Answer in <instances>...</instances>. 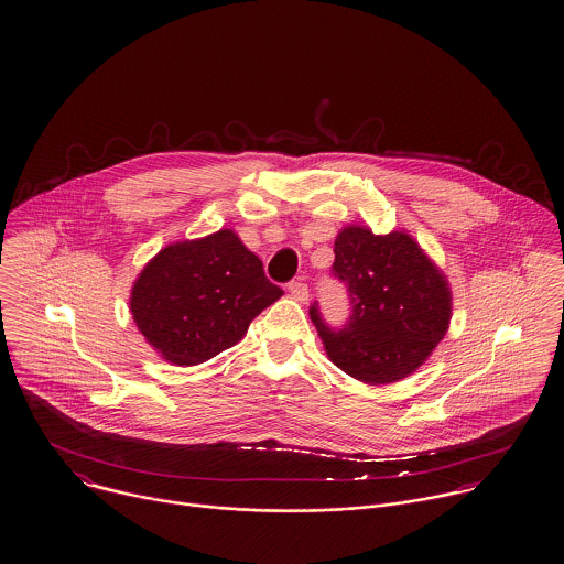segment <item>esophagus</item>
<instances>
[{
  "label": "esophagus",
  "instance_id": "1",
  "mask_svg": "<svg viewBox=\"0 0 564 564\" xmlns=\"http://www.w3.org/2000/svg\"><path fill=\"white\" fill-rule=\"evenodd\" d=\"M290 294H292V299L299 300V302H306L308 300V285L302 281V279H296V281H292L290 283Z\"/></svg>",
  "mask_w": 564,
  "mask_h": 564
}]
</instances>
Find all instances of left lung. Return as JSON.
Returning a JSON list of instances; mask_svg holds the SVG:
<instances>
[{
  "label": "left lung",
  "instance_id": "8db88e82",
  "mask_svg": "<svg viewBox=\"0 0 564 564\" xmlns=\"http://www.w3.org/2000/svg\"><path fill=\"white\" fill-rule=\"evenodd\" d=\"M332 274L349 294L347 324L328 326L317 302L308 315L328 358L354 379L370 386L404 379L449 328V285L409 234L345 228L334 240Z\"/></svg>",
  "mask_w": 564,
  "mask_h": 564
}]
</instances>
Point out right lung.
I'll list each match as a JSON object with an SVG mask.
<instances>
[{"mask_svg":"<svg viewBox=\"0 0 564 564\" xmlns=\"http://www.w3.org/2000/svg\"><path fill=\"white\" fill-rule=\"evenodd\" d=\"M281 296L260 258L219 230L162 249L135 279L130 311L164 360L194 366L230 349Z\"/></svg>","mask_w":564,"mask_h":564,"instance_id":"obj_1","label":"right lung"}]
</instances>
